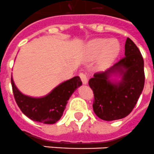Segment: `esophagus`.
<instances>
[{"mask_svg": "<svg viewBox=\"0 0 154 154\" xmlns=\"http://www.w3.org/2000/svg\"><path fill=\"white\" fill-rule=\"evenodd\" d=\"M79 76L80 77H81V81H82V83H83L84 85H86V84L88 83V77H86V75L83 73H81L79 74Z\"/></svg>", "mask_w": 154, "mask_h": 154, "instance_id": "34e87169", "label": "esophagus"}]
</instances>
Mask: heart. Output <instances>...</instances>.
<instances>
[{
  "label": "heart",
  "mask_w": 154,
  "mask_h": 154,
  "mask_svg": "<svg viewBox=\"0 0 154 154\" xmlns=\"http://www.w3.org/2000/svg\"><path fill=\"white\" fill-rule=\"evenodd\" d=\"M88 51L91 57L95 58L101 53V65H108L117 57L120 51V45L117 40H108L106 38H98L91 41L88 45Z\"/></svg>",
  "instance_id": "heart-1"
}]
</instances>
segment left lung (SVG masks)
<instances>
[{
	"mask_svg": "<svg viewBox=\"0 0 154 154\" xmlns=\"http://www.w3.org/2000/svg\"><path fill=\"white\" fill-rule=\"evenodd\" d=\"M125 56L105 72H98L89 80L94 94L93 110L100 119L114 121L127 117L136 105L145 84L144 62L139 49L128 37ZM119 72L122 79L118 83L109 80Z\"/></svg>",
	"mask_w": 154,
	"mask_h": 154,
	"instance_id": "left-lung-1",
	"label": "left lung"
}]
</instances>
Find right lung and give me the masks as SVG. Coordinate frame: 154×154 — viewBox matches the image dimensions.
I'll use <instances>...</instances> for the list:
<instances>
[{
  "label": "right lung",
  "instance_id": "add662e5",
  "mask_svg": "<svg viewBox=\"0 0 154 154\" xmlns=\"http://www.w3.org/2000/svg\"><path fill=\"white\" fill-rule=\"evenodd\" d=\"M12 91L18 106L26 117L43 124H55L61 118L71 95L82 85L78 76L74 77L54 88L42 98H32L22 94L11 78Z\"/></svg>",
  "mask_w": 154,
  "mask_h": 154
}]
</instances>
